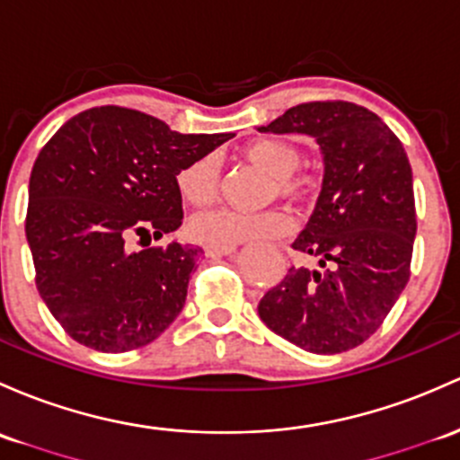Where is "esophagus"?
<instances>
[{"label": "esophagus", "instance_id": "esophagus-1", "mask_svg": "<svg viewBox=\"0 0 460 460\" xmlns=\"http://www.w3.org/2000/svg\"><path fill=\"white\" fill-rule=\"evenodd\" d=\"M234 250H236V245H206V256H210V259H217V256L232 254Z\"/></svg>", "mask_w": 460, "mask_h": 460}]
</instances>
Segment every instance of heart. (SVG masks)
Wrapping results in <instances>:
<instances>
[{
    "label": "heart",
    "instance_id": "heart-1",
    "mask_svg": "<svg viewBox=\"0 0 460 460\" xmlns=\"http://www.w3.org/2000/svg\"><path fill=\"white\" fill-rule=\"evenodd\" d=\"M243 157L276 177V190L288 199L303 201L315 190L314 172H296L300 151L283 137H259L243 146ZM177 192L186 204L208 208L219 197V171L212 155L197 157L175 175ZM294 221L288 212L270 210L261 215H241L232 210H212L190 221V234L208 245H236L245 241H270L289 234Z\"/></svg>",
    "mask_w": 460,
    "mask_h": 460
}]
</instances>
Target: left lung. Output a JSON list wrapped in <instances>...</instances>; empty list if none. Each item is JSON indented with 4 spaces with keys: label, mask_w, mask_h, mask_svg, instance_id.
I'll use <instances>...</instances> for the list:
<instances>
[{
    "label": "left lung",
    "mask_w": 460,
    "mask_h": 460,
    "mask_svg": "<svg viewBox=\"0 0 460 460\" xmlns=\"http://www.w3.org/2000/svg\"><path fill=\"white\" fill-rule=\"evenodd\" d=\"M259 131L307 133L324 157L318 204L291 243L320 268H289L261 298V320L311 353L359 347L410 279L417 210L402 140L349 101L303 102Z\"/></svg>",
    "instance_id": "1"
}]
</instances>
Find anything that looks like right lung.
I'll use <instances>...</instances> for the list:
<instances>
[{
	"label": "right lung",
	"instance_id": "add662e5",
	"mask_svg": "<svg viewBox=\"0 0 460 460\" xmlns=\"http://www.w3.org/2000/svg\"><path fill=\"white\" fill-rule=\"evenodd\" d=\"M232 133L184 136L127 107L70 118L39 151L28 189L26 236L34 283L72 340L102 353L153 342L186 303L201 248L133 252L184 219L175 175Z\"/></svg>",
	"mask_w": 460,
	"mask_h": 460
}]
</instances>
